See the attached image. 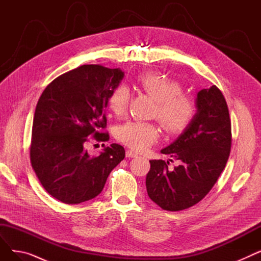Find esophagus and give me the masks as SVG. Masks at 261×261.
<instances>
[{
  "mask_svg": "<svg viewBox=\"0 0 261 261\" xmlns=\"http://www.w3.org/2000/svg\"><path fill=\"white\" fill-rule=\"evenodd\" d=\"M126 156L127 158H136V156H138V154H136L133 151H131V150H127V151H126Z\"/></svg>",
  "mask_w": 261,
  "mask_h": 261,
  "instance_id": "34e87169",
  "label": "esophagus"
}]
</instances>
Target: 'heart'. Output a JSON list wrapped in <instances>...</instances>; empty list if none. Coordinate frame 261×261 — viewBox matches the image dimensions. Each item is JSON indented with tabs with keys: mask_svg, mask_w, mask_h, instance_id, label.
Masks as SVG:
<instances>
[{
	"mask_svg": "<svg viewBox=\"0 0 261 261\" xmlns=\"http://www.w3.org/2000/svg\"><path fill=\"white\" fill-rule=\"evenodd\" d=\"M138 84L148 95L158 101V119L169 133H180L193 120L195 105L183 94V88L175 81L155 72H146L138 77ZM130 93L127 87L117 86L109 96L108 105L111 111L121 116L127 112ZM116 139L133 150L146 149L159 138L158 129L144 121H128L116 130Z\"/></svg>",
	"mask_w": 261,
	"mask_h": 261,
	"instance_id": "b5f03b06",
	"label": "heart"
}]
</instances>
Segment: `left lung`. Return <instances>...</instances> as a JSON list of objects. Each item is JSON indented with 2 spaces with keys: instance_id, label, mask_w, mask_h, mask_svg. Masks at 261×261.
Wrapping results in <instances>:
<instances>
[{
  "instance_id": "obj_1",
  "label": "left lung",
  "mask_w": 261,
  "mask_h": 261,
  "mask_svg": "<svg viewBox=\"0 0 261 261\" xmlns=\"http://www.w3.org/2000/svg\"><path fill=\"white\" fill-rule=\"evenodd\" d=\"M197 112L183 132L161 152L180 162L150 161L146 176L149 198L165 211L177 212L200 202L223 171L230 152L231 128L227 105L216 86L197 93Z\"/></svg>"
}]
</instances>
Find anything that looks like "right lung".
Instances as JSON below:
<instances>
[{
	"mask_svg": "<svg viewBox=\"0 0 261 261\" xmlns=\"http://www.w3.org/2000/svg\"><path fill=\"white\" fill-rule=\"evenodd\" d=\"M125 73L97 64L81 65L53 80L40 96L33 122L31 162L47 193L65 204L97 197L108 176L125 158L118 144L98 156L86 149L90 136L109 141L106 108Z\"/></svg>",
	"mask_w": 261,
	"mask_h": 261,
	"instance_id": "add662e5",
	"label": "right lung"
}]
</instances>
